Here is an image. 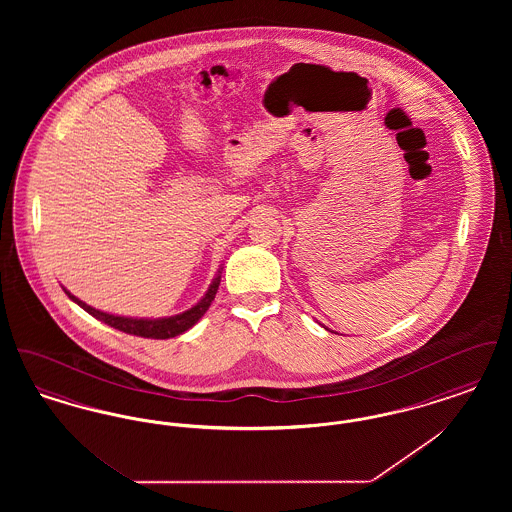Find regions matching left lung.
I'll use <instances>...</instances> for the list:
<instances>
[{
    "label": "left lung",
    "mask_w": 512,
    "mask_h": 512,
    "mask_svg": "<svg viewBox=\"0 0 512 512\" xmlns=\"http://www.w3.org/2000/svg\"><path fill=\"white\" fill-rule=\"evenodd\" d=\"M318 324H320V322H318ZM320 326H322V328H326V326H324V324H320ZM326 330H328V328H326ZM328 332H330V330H328Z\"/></svg>",
    "instance_id": "left-lung-1"
}]
</instances>
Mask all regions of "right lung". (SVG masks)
<instances>
[{"mask_svg": "<svg viewBox=\"0 0 512 512\" xmlns=\"http://www.w3.org/2000/svg\"><path fill=\"white\" fill-rule=\"evenodd\" d=\"M222 265H220L217 276L213 278L211 286L207 288L205 295L192 305L190 309H186L184 313H178V315H172V317H161V318H144V317H122V315H113V313H105V311H99L96 307L84 303L82 299H78L76 295L69 292L65 286H61L65 293L73 299L74 303L78 307H82L88 315H92L94 318H98L101 322H105L107 326L115 328V330H121L126 334H134V336H142V338H153V340H169V338H176L184 332H188L192 326H195L199 322V318L203 317L207 313V309L211 307L217 290L220 286V274H222Z\"/></svg>", "mask_w": 512, "mask_h": 512, "instance_id": "1", "label": "right lung"}]
</instances>
